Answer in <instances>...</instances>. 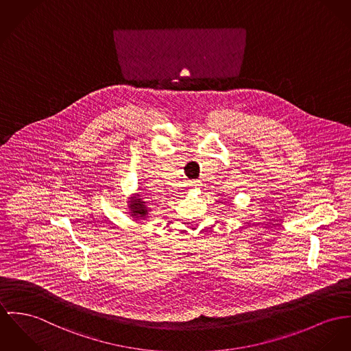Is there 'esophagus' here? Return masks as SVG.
<instances>
[{
	"mask_svg": "<svg viewBox=\"0 0 351 351\" xmlns=\"http://www.w3.org/2000/svg\"><path fill=\"white\" fill-rule=\"evenodd\" d=\"M192 186H193V187H199L200 184H199V182H192Z\"/></svg>",
	"mask_w": 351,
	"mask_h": 351,
	"instance_id": "obj_1",
	"label": "esophagus"
}]
</instances>
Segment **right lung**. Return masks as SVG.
Returning a JSON list of instances; mask_svg holds the SVG:
<instances>
[{
	"mask_svg": "<svg viewBox=\"0 0 351 351\" xmlns=\"http://www.w3.org/2000/svg\"><path fill=\"white\" fill-rule=\"evenodd\" d=\"M128 208H130V214L132 217H135V220H141L145 219L148 215V210L145 207V202H143L140 199L138 195H136L134 197H131V200L128 202Z\"/></svg>",
	"mask_w": 351,
	"mask_h": 351,
	"instance_id": "obj_1",
	"label": "right lung"
}]
</instances>
